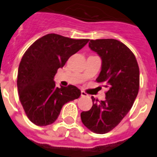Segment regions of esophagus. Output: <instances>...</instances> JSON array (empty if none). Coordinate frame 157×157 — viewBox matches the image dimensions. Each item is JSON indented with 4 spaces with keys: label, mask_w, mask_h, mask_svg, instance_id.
Returning <instances> with one entry per match:
<instances>
[{
    "label": "esophagus",
    "mask_w": 157,
    "mask_h": 157,
    "mask_svg": "<svg viewBox=\"0 0 157 157\" xmlns=\"http://www.w3.org/2000/svg\"><path fill=\"white\" fill-rule=\"evenodd\" d=\"M81 97H86V96H87V94H86L85 91H81Z\"/></svg>",
    "instance_id": "1"
}]
</instances>
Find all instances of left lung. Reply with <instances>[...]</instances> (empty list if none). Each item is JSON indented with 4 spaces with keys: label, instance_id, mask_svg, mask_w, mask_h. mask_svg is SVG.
I'll return each mask as SVG.
<instances>
[{
    "label": "left lung",
    "instance_id": "obj_1",
    "mask_svg": "<svg viewBox=\"0 0 157 157\" xmlns=\"http://www.w3.org/2000/svg\"><path fill=\"white\" fill-rule=\"evenodd\" d=\"M89 47L102 59L96 81L108 88L106 99L92 97L90 110L81 113L85 125L96 134H106L119 124L131 109L139 90V67L131 50L115 39L90 40Z\"/></svg>",
    "mask_w": 157,
    "mask_h": 157
}]
</instances>
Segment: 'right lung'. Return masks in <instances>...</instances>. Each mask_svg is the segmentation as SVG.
Listing matches in <instances>:
<instances>
[{"mask_svg":"<svg viewBox=\"0 0 157 157\" xmlns=\"http://www.w3.org/2000/svg\"><path fill=\"white\" fill-rule=\"evenodd\" d=\"M88 41L50 33L36 40L24 53L18 66L17 86L21 104L33 124H52L65 103L81 96L76 86L57 87L54 77L58 69Z\"/></svg>","mask_w":157,"mask_h":157,"instance_id":"obj_1","label":"right lung"}]
</instances>
